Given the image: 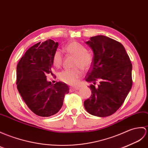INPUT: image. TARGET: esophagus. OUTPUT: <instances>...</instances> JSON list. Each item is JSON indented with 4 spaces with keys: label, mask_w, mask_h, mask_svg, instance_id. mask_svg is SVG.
<instances>
[{
    "label": "esophagus",
    "mask_w": 148,
    "mask_h": 148,
    "mask_svg": "<svg viewBox=\"0 0 148 148\" xmlns=\"http://www.w3.org/2000/svg\"><path fill=\"white\" fill-rule=\"evenodd\" d=\"M78 89H79V87H71V88H69V91H70L71 92H73V91H74L77 90Z\"/></svg>",
    "instance_id": "obj_1"
}]
</instances>
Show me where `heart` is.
I'll use <instances>...</instances> for the list:
<instances>
[{
	"label": "heart",
	"mask_w": 148,
	"mask_h": 148,
	"mask_svg": "<svg viewBox=\"0 0 148 148\" xmlns=\"http://www.w3.org/2000/svg\"><path fill=\"white\" fill-rule=\"evenodd\" d=\"M65 51L71 56L75 57L74 67H80L84 71L88 70L91 66L93 57L92 54L86 51V49L82 45L75 42H71L65 47ZM62 54L59 50L55 51L52 57L53 66L59 68L62 64ZM82 72L79 67L73 69H66L58 74V79L65 83L74 85L77 82L82 76Z\"/></svg>",
	"instance_id": "heart-1"
}]
</instances>
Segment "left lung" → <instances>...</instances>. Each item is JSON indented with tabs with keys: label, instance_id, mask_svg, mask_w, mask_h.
Segmentation results:
<instances>
[{
	"label": "left lung",
	"instance_id": "obj_1",
	"mask_svg": "<svg viewBox=\"0 0 148 148\" xmlns=\"http://www.w3.org/2000/svg\"><path fill=\"white\" fill-rule=\"evenodd\" d=\"M86 43L94 56L86 77L92 83L91 95L84 101V108L92 115L108 116L121 107L132 88L131 62L122 45L110 38L98 35Z\"/></svg>",
	"mask_w": 148,
	"mask_h": 148
}]
</instances>
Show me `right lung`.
Here are the masks:
<instances>
[{
  "instance_id": "obj_1",
  "label": "right lung",
  "mask_w": 148,
  "mask_h": 148,
  "mask_svg": "<svg viewBox=\"0 0 148 148\" xmlns=\"http://www.w3.org/2000/svg\"><path fill=\"white\" fill-rule=\"evenodd\" d=\"M58 43L52 40L34 45L17 65L16 84L23 101L31 110L40 116L56 114L63 105L69 88L63 82L51 84L47 81L51 74L52 57Z\"/></svg>"
}]
</instances>
